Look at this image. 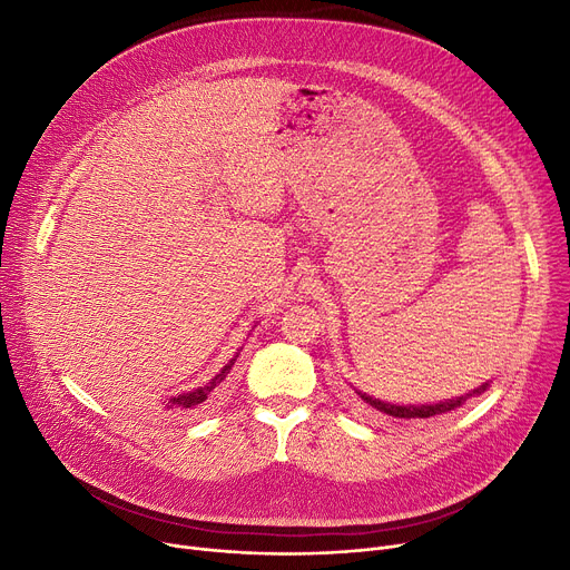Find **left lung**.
I'll return each instance as SVG.
<instances>
[{
    "mask_svg": "<svg viewBox=\"0 0 570 570\" xmlns=\"http://www.w3.org/2000/svg\"><path fill=\"white\" fill-rule=\"evenodd\" d=\"M490 387V381H485L483 385H478V387H473L471 393H466V395H460V397H453V400H445V402H434V404H395V402H383V400H376V397H372V395H367V393H363V391H357V387H353V391L361 395V400L365 402V404H370L372 409H376L379 413H385V415H391V417H434V415H441V413H448V411H455V409H460L469 397H478V395H483L485 391Z\"/></svg>",
    "mask_w": 570,
    "mask_h": 570,
    "instance_id": "obj_1",
    "label": "left lung"
}]
</instances>
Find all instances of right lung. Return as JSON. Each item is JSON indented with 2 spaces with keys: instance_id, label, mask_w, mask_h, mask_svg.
<instances>
[{
  "instance_id": "obj_1",
  "label": "right lung",
  "mask_w": 570,
  "mask_h": 570,
  "mask_svg": "<svg viewBox=\"0 0 570 570\" xmlns=\"http://www.w3.org/2000/svg\"><path fill=\"white\" fill-rule=\"evenodd\" d=\"M237 355L239 353H235L230 361L222 367V372L215 376V379H209V383H205V385H200V387H196V391H189V393H183V395H177V397H170L168 402H166V409H175V411H187V409H196L198 404H203L209 395L215 393V387L228 376V372H230V367L235 365V361H237Z\"/></svg>"
}]
</instances>
